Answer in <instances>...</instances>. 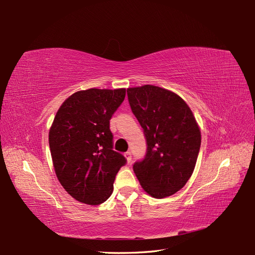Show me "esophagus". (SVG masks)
<instances>
[{
    "mask_svg": "<svg viewBox=\"0 0 255 255\" xmlns=\"http://www.w3.org/2000/svg\"><path fill=\"white\" fill-rule=\"evenodd\" d=\"M125 157H126V159H127V162H128V163H129V162H131L132 156H131V152H130V151H127V152L125 153Z\"/></svg>",
    "mask_w": 255,
    "mask_h": 255,
    "instance_id": "34e87169",
    "label": "esophagus"
}]
</instances>
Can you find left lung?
Here are the masks:
<instances>
[{
	"mask_svg": "<svg viewBox=\"0 0 255 255\" xmlns=\"http://www.w3.org/2000/svg\"><path fill=\"white\" fill-rule=\"evenodd\" d=\"M128 101L146 136L147 153L133 171L147 194L165 198L181 190L194 172L201 132L191 108L159 86L129 87Z\"/></svg>",
	"mask_w": 255,
	"mask_h": 255,
	"instance_id": "left-lung-1",
	"label": "left lung"
}]
</instances>
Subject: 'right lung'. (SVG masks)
<instances>
[{
    "label": "right lung",
    "instance_id": "right-lung-1",
    "mask_svg": "<svg viewBox=\"0 0 255 255\" xmlns=\"http://www.w3.org/2000/svg\"><path fill=\"white\" fill-rule=\"evenodd\" d=\"M126 96L125 88H90L61 104L49 132L55 173L79 202L98 205L113 194L116 175L126 163L113 150L109 121Z\"/></svg>",
    "mask_w": 255,
    "mask_h": 255
}]
</instances>
